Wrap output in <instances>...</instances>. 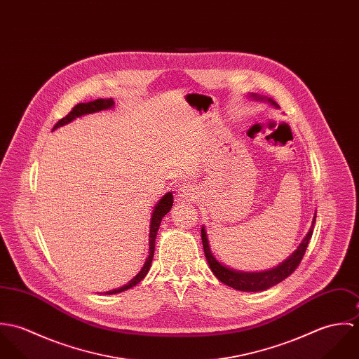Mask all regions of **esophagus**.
Here are the masks:
<instances>
[{
  "label": "esophagus",
  "mask_w": 359,
  "mask_h": 359,
  "mask_svg": "<svg viewBox=\"0 0 359 359\" xmlns=\"http://www.w3.org/2000/svg\"><path fill=\"white\" fill-rule=\"evenodd\" d=\"M180 198L181 199H185V201H194L196 198V189L192 188L191 185H184L182 188H180V192H178Z\"/></svg>",
  "instance_id": "esophagus-1"
}]
</instances>
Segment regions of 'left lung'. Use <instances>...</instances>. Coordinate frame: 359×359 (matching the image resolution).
<instances>
[{
  "mask_svg": "<svg viewBox=\"0 0 359 359\" xmlns=\"http://www.w3.org/2000/svg\"><path fill=\"white\" fill-rule=\"evenodd\" d=\"M262 100V98H261ZM268 102L278 106L276 103L271 100H268ZM315 218H316V212L313 215V221H312V226L307 233V236L304 238L303 243L299 246V249L289 257L287 259H285V262H282L280 265H278L273 269L265 271V272H239V271H233L226 268L225 265H222L221 262L217 261V258L211 255L210 248H208V241H207V235H205V228H202V242H203V249H205V258L207 262L210 265V269L212 271V273L218 278V280H221L222 283L236 289V290H242V292H259V290H266L275 285H278L279 282H282L283 279H286L287 276H290L297 266L300 265L303 257L306 255L309 239L312 236L313 232V224H315Z\"/></svg>",
  "mask_w": 359,
  "mask_h": 359,
  "instance_id": "1",
  "label": "left lung"
}]
</instances>
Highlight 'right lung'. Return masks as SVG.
Instances as JSON below:
<instances>
[{
    "label": "right lung",
    "instance_id": "add662e5",
    "mask_svg": "<svg viewBox=\"0 0 359 359\" xmlns=\"http://www.w3.org/2000/svg\"><path fill=\"white\" fill-rule=\"evenodd\" d=\"M113 104H114V102H113L111 98H110V100H95V101H91V102L79 103V104H76V106L72 109V111H70L67 116H65L63 118H60V120L55 124L53 130L57 128V127H60V126H65V124L73 121L76 117H80V116L87 114V113L100 111V110H103V109H109V107H111ZM171 207H172V194L168 192V194H165V195L163 196V199H160V202L154 207L152 219H151V232H149V256L147 258V262L144 264L142 269L138 272V275H137L134 279H131V280L128 282V285H126V286H123V287H120V289H114V290L106 292L104 294L121 293V292H124V290H127V289H130V287L138 285V283L147 276V273L149 272L152 259H154V241H156V235H157V231H158L161 218L171 210Z\"/></svg>",
    "mask_w": 359,
    "mask_h": 359
}]
</instances>
